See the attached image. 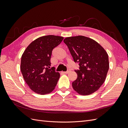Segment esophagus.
Wrapping results in <instances>:
<instances>
[{
    "instance_id": "esophagus-1",
    "label": "esophagus",
    "mask_w": 128,
    "mask_h": 128,
    "mask_svg": "<svg viewBox=\"0 0 128 128\" xmlns=\"http://www.w3.org/2000/svg\"><path fill=\"white\" fill-rule=\"evenodd\" d=\"M69 72H70V71L68 70V71H66V72H62V73L63 74H68Z\"/></svg>"
}]
</instances>
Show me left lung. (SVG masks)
Instances as JSON below:
<instances>
[{
	"mask_svg": "<svg viewBox=\"0 0 128 128\" xmlns=\"http://www.w3.org/2000/svg\"><path fill=\"white\" fill-rule=\"evenodd\" d=\"M79 69L77 79L72 83L75 91L89 95L98 90L105 80L109 69L106 51L94 40L83 36L67 37L64 40Z\"/></svg>",
	"mask_w": 128,
	"mask_h": 128,
	"instance_id": "left-lung-1",
	"label": "left lung"
}]
</instances>
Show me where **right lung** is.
<instances>
[{"label": "right lung", "mask_w": 128, "mask_h": 128, "mask_svg": "<svg viewBox=\"0 0 128 128\" xmlns=\"http://www.w3.org/2000/svg\"><path fill=\"white\" fill-rule=\"evenodd\" d=\"M63 37L48 35L38 38L26 48L21 57L20 69L26 83L34 92L40 94L51 93L59 79L54 67L50 68L53 48Z\"/></svg>", "instance_id": "add662e5"}]
</instances>
